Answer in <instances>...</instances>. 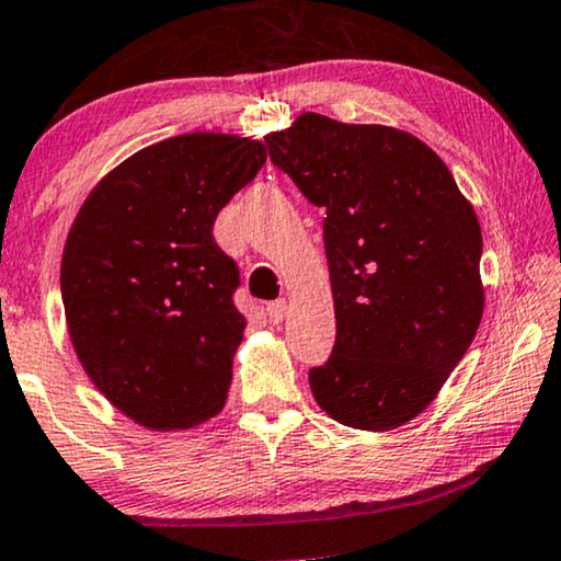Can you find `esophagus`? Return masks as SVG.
Returning <instances> with one entry per match:
<instances>
[{
    "instance_id": "esophagus-1",
    "label": "esophagus",
    "mask_w": 561,
    "mask_h": 561,
    "mask_svg": "<svg viewBox=\"0 0 561 561\" xmlns=\"http://www.w3.org/2000/svg\"><path fill=\"white\" fill-rule=\"evenodd\" d=\"M284 312H287V302H284V299H274V302L266 305V318H270L274 325H279L284 320Z\"/></svg>"
}]
</instances>
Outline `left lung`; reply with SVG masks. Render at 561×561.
Segmentation results:
<instances>
[{"mask_svg": "<svg viewBox=\"0 0 561 561\" xmlns=\"http://www.w3.org/2000/svg\"><path fill=\"white\" fill-rule=\"evenodd\" d=\"M272 162L325 208L337 335L310 370L322 412L397 430L424 412L483 318L476 210L447 164L393 126L307 112L264 137Z\"/></svg>", "mask_w": 561, "mask_h": 561, "instance_id": "left-lung-1", "label": "left lung"}]
</instances>
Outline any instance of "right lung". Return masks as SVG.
I'll list each match as a JSON object with an SVG mask.
<instances>
[{
  "label": "right lung",
  "mask_w": 561,
  "mask_h": 561,
  "mask_svg": "<svg viewBox=\"0 0 561 561\" xmlns=\"http://www.w3.org/2000/svg\"><path fill=\"white\" fill-rule=\"evenodd\" d=\"M264 162L256 139L180 134L108 172L70 226L60 264L70 343L141 427L187 430L226 404L247 320L233 305L239 266L213 224Z\"/></svg>",
  "instance_id": "obj_1"
}]
</instances>
